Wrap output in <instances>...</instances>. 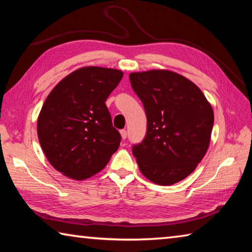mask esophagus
Instances as JSON below:
<instances>
[{
  "mask_svg": "<svg viewBox=\"0 0 252 252\" xmlns=\"http://www.w3.org/2000/svg\"><path fill=\"white\" fill-rule=\"evenodd\" d=\"M120 133H121V138H122L123 140H126V136H127V132H126V130H121Z\"/></svg>",
  "mask_w": 252,
  "mask_h": 252,
  "instance_id": "1",
  "label": "esophagus"
}]
</instances>
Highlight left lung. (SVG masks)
I'll use <instances>...</instances> for the list:
<instances>
[{"label": "left lung", "mask_w": 252, "mask_h": 252, "mask_svg": "<svg viewBox=\"0 0 252 252\" xmlns=\"http://www.w3.org/2000/svg\"><path fill=\"white\" fill-rule=\"evenodd\" d=\"M131 87L147 114V133L132 147L149 180L170 186L194 171L210 143L213 110L201 90L172 71L130 74Z\"/></svg>", "instance_id": "left-lung-1"}]
</instances>
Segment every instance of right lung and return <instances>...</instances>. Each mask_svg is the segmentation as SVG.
Listing matches in <instances>:
<instances>
[{
    "label": "right lung",
    "instance_id": "right-lung-1",
    "mask_svg": "<svg viewBox=\"0 0 252 252\" xmlns=\"http://www.w3.org/2000/svg\"><path fill=\"white\" fill-rule=\"evenodd\" d=\"M123 76L100 66L75 70L46 97L37 119V136L51 165L74 180L100 172L118 150L121 135L105 105Z\"/></svg>",
    "mask_w": 252,
    "mask_h": 252
}]
</instances>
